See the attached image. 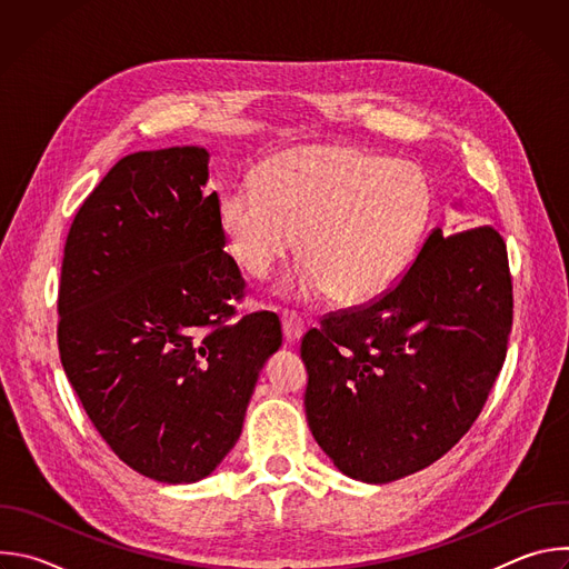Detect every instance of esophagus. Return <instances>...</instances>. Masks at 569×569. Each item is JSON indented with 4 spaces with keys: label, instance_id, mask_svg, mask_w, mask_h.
I'll return each instance as SVG.
<instances>
[{
    "label": "esophagus",
    "instance_id": "esophagus-1",
    "mask_svg": "<svg viewBox=\"0 0 569 569\" xmlns=\"http://www.w3.org/2000/svg\"><path fill=\"white\" fill-rule=\"evenodd\" d=\"M281 329H283V338H286V342H297L299 338H301V333H303V323H301V319L297 317V315H292V312H283L281 315Z\"/></svg>",
    "mask_w": 569,
    "mask_h": 569
}]
</instances>
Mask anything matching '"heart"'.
<instances>
[{"label":"heart","instance_id":"obj_1","mask_svg":"<svg viewBox=\"0 0 569 569\" xmlns=\"http://www.w3.org/2000/svg\"><path fill=\"white\" fill-rule=\"evenodd\" d=\"M257 184L222 193L218 220L238 270L266 279L297 242V290L360 306L385 295L417 259L432 187L415 161L340 146L270 157Z\"/></svg>","mask_w":569,"mask_h":569}]
</instances>
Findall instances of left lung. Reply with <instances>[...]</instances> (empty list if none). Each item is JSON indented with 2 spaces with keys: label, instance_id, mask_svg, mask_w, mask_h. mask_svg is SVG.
I'll return each instance as SVG.
<instances>
[{
  "label": "left lung",
  "instance_id": "obj_1",
  "mask_svg": "<svg viewBox=\"0 0 569 569\" xmlns=\"http://www.w3.org/2000/svg\"><path fill=\"white\" fill-rule=\"evenodd\" d=\"M513 283L491 224L435 229L376 301L301 340L306 419L349 477L387 483L441 459L475 423L507 358Z\"/></svg>",
  "mask_w": 569,
  "mask_h": 569
}]
</instances>
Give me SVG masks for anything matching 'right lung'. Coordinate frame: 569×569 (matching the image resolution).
<instances>
[{
  "label": "right lung",
  "mask_w": 569,
  "mask_h": 569,
  "mask_svg": "<svg viewBox=\"0 0 569 569\" xmlns=\"http://www.w3.org/2000/svg\"><path fill=\"white\" fill-rule=\"evenodd\" d=\"M200 146L132 152L80 204L58 288L62 369L132 470L207 477L233 448L281 321L238 317L246 279L222 250Z\"/></svg>",
  "instance_id": "right-lung-1"
}]
</instances>
